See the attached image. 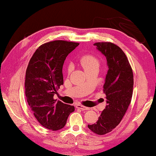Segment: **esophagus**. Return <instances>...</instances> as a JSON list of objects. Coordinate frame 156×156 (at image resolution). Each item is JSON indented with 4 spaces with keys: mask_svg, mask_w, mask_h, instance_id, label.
Instances as JSON below:
<instances>
[{
    "mask_svg": "<svg viewBox=\"0 0 156 156\" xmlns=\"http://www.w3.org/2000/svg\"><path fill=\"white\" fill-rule=\"evenodd\" d=\"M76 108H79V109H81V110H82V111L89 110V108H87V107H86V106H82V105H80V104H78V105H76Z\"/></svg>",
    "mask_w": 156,
    "mask_h": 156,
    "instance_id": "esophagus-1",
    "label": "esophagus"
}]
</instances>
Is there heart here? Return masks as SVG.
Returning a JSON list of instances; mask_svg holds the SVG:
<instances>
[{
	"label": "heart",
	"mask_w": 156,
	"mask_h": 156,
	"mask_svg": "<svg viewBox=\"0 0 156 156\" xmlns=\"http://www.w3.org/2000/svg\"><path fill=\"white\" fill-rule=\"evenodd\" d=\"M80 63L84 69L86 71L91 68L99 66V62L97 57L91 55H85L80 59Z\"/></svg>",
	"instance_id": "b5f03b06"
}]
</instances>
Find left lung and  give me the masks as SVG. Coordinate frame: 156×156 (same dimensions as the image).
Here are the masks:
<instances>
[{
  "mask_svg": "<svg viewBox=\"0 0 156 156\" xmlns=\"http://www.w3.org/2000/svg\"><path fill=\"white\" fill-rule=\"evenodd\" d=\"M94 45L107 61L108 69L103 87L106 106L97 122L88 128L96 134L104 135L115 129L126 112L133 94V75L127 57L119 46L112 42Z\"/></svg>",
  "mask_w": 156,
  "mask_h": 156,
  "instance_id": "8db88e82",
  "label": "left lung"
}]
</instances>
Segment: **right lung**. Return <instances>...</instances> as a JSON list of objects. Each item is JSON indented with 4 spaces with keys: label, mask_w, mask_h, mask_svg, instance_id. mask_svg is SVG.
<instances>
[{
    "label": "right lung",
    "mask_w": 156,
    "mask_h": 156,
    "mask_svg": "<svg viewBox=\"0 0 156 156\" xmlns=\"http://www.w3.org/2000/svg\"><path fill=\"white\" fill-rule=\"evenodd\" d=\"M77 42L55 40L40 45L26 69L25 96L34 116L42 126L57 131L65 126L74 106L53 99L63 84L62 67Z\"/></svg>",
    "instance_id": "add662e5"
}]
</instances>
